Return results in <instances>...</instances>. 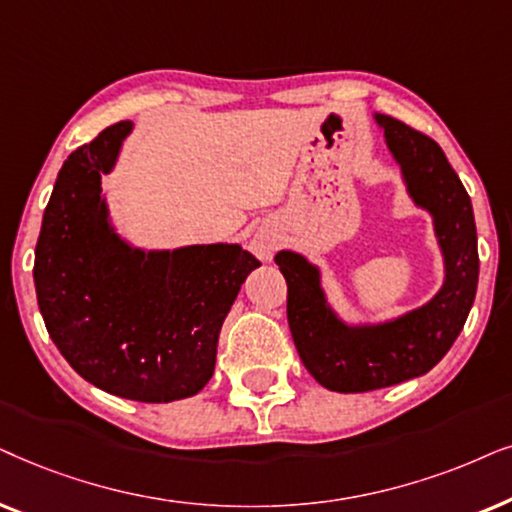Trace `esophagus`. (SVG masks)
I'll return each mask as SVG.
<instances>
[{
    "label": "esophagus",
    "mask_w": 512,
    "mask_h": 512,
    "mask_svg": "<svg viewBox=\"0 0 512 512\" xmlns=\"http://www.w3.org/2000/svg\"><path fill=\"white\" fill-rule=\"evenodd\" d=\"M250 248L257 257H262V260H271V255H274L276 250V238L269 234H255L250 241Z\"/></svg>",
    "instance_id": "1"
}]
</instances>
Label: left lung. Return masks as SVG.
Wrapping results in <instances>:
<instances>
[{
  "label": "left lung",
  "instance_id": "8db88e82",
  "mask_svg": "<svg viewBox=\"0 0 512 512\" xmlns=\"http://www.w3.org/2000/svg\"><path fill=\"white\" fill-rule=\"evenodd\" d=\"M377 124L403 168L412 199L433 213L447 276L421 309L386 325L349 327L325 304L318 269L295 252H278L299 358L318 384L337 393L377 391L426 374L452 349L478 290V234L459 175L438 142L417 128L388 114H377Z\"/></svg>",
  "mask_w": 512,
  "mask_h": 512
}]
</instances>
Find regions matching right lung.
<instances>
[{
  "mask_svg": "<svg viewBox=\"0 0 512 512\" xmlns=\"http://www.w3.org/2000/svg\"><path fill=\"white\" fill-rule=\"evenodd\" d=\"M131 126H107L67 156L44 210L34 285L74 372L119 398L170 403L213 377L224 318L260 262L227 243L140 252L109 229L100 175Z\"/></svg>",
  "mask_w": 512,
  "mask_h": 512,
  "instance_id": "add662e5",
  "label": "right lung"
}]
</instances>
